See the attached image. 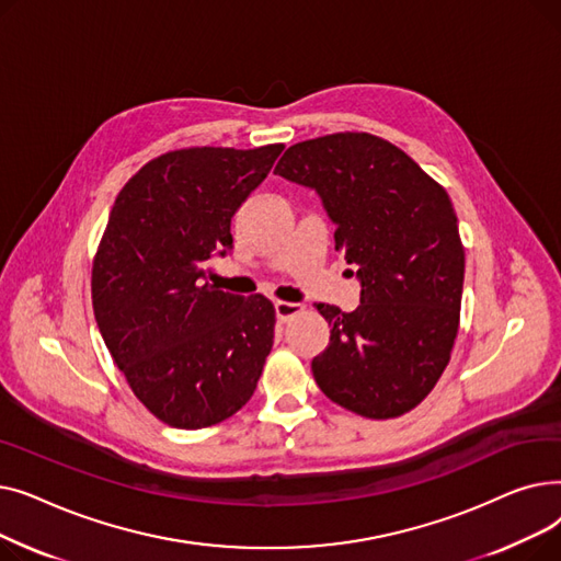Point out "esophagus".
<instances>
[{
  "label": "esophagus",
  "instance_id": "obj_1",
  "mask_svg": "<svg viewBox=\"0 0 561 561\" xmlns=\"http://www.w3.org/2000/svg\"><path fill=\"white\" fill-rule=\"evenodd\" d=\"M302 313V305H296V302H275V316L279 322H286L290 320L293 316Z\"/></svg>",
  "mask_w": 561,
  "mask_h": 561
}]
</instances>
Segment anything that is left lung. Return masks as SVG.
I'll return each instance as SVG.
<instances>
[{
  "mask_svg": "<svg viewBox=\"0 0 561 561\" xmlns=\"http://www.w3.org/2000/svg\"><path fill=\"white\" fill-rule=\"evenodd\" d=\"M275 174L318 193L362 284L355 311L318 305L332 332L311 362L316 385L366 419L407 414L446 370L459 330L463 245L446 188L359 131L290 145Z\"/></svg>",
  "mask_w": 561,
  "mask_h": 561,
  "instance_id": "obj_1",
  "label": "left lung"
}]
</instances>
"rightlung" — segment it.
Wrapping results in <instances>:
<instances>
[{
    "label": "right lung",
    "mask_w": 561,
    "mask_h": 561,
    "mask_svg": "<svg viewBox=\"0 0 561 561\" xmlns=\"http://www.w3.org/2000/svg\"><path fill=\"white\" fill-rule=\"evenodd\" d=\"M284 145L188 147L145 163L117 193L93 261V311L115 366L152 414L216 425L254 393L275 307L206 282L231 250V218Z\"/></svg>",
    "instance_id": "add662e5"
}]
</instances>
